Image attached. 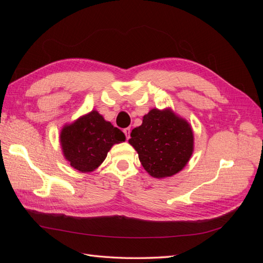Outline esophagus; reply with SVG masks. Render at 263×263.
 Masks as SVG:
<instances>
[{"label": "esophagus", "mask_w": 263, "mask_h": 263, "mask_svg": "<svg viewBox=\"0 0 263 263\" xmlns=\"http://www.w3.org/2000/svg\"><path fill=\"white\" fill-rule=\"evenodd\" d=\"M130 127H127V128H125L124 129V134H125V136H126V139L128 140L129 138H130Z\"/></svg>", "instance_id": "34e87169"}]
</instances>
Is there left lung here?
<instances>
[{"instance_id": "obj_1", "label": "left lung", "mask_w": 263, "mask_h": 263, "mask_svg": "<svg viewBox=\"0 0 263 263\" xmlns=\"http://www.w3.org/2000/svg\"><path fill=\"white\" fill-rule=\"evenodd\" d=\"M130 137L144 169L157 179L180 172L193 154L192 127L170 108L151 109Z\"/></svg>"}]
</instances>
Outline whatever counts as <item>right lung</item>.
<instances>
[{"label":"right lung","instance_id":"right-lung-1","mask_svg":"<svg viewBox=\"0 0 263 263\" xmlns=\"http://www.w3.org/2000/svg\"><path fill=\"white\" fill-rule=\"evenodd\" d=\"M124 133L97 110H92L66 125L60 133V144L70 165L80 172H92L105 160L109 149L125 141Z\"/></svg>","mask_w":263,"mask_h":263}]
</instances>
